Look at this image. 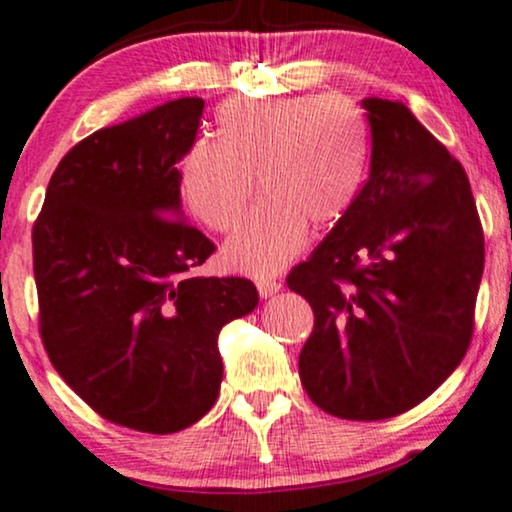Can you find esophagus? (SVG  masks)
I'll return each mask as SVG.
<instances>
[{
  "mask_svg": "<svg viewBox=\"0 0 512 512\" xmlns=\"http://www.w3.org/2000/svg\"><path fill=\"white\" fill-rule=\"evenodd\" d=\"M278 290H281V281H276V278H260V281H257V293H260L264 300L276 295Z\"/></svg>",
  "mask_w": 512,
  "mask_h": 512,
  "instance_id": "1",
  "label": "esophagus"
}]
</instances>
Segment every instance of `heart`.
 Returning a JSON list of instances; mask_svg holds the SVG:
<instances>
[{"label":"heart","mask_w":512,"mask_h":512,"mask_svg":"<svg viewBox=\"0 0 512 512\" xmlns=\"http://www.w3.org/2000/svg\"><path fill=\"white\" fill-rule=\"evenodd\" d=\"M368 165V125L342 94L234 99L217 111L215 144L196 141L179 163V191L217 234L234 229L252 193L260 205L224 245L226 267L281 271L304 248L309 224L328 226L357 200Z\"/></svg>","instance_id":"obj_1"}]
</instances>
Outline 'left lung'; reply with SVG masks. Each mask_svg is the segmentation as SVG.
I'll use <instances>...</instances> for the list:
<instances>
[{
    "mask_svg": "<svg viewBox=\"0 0 512 512\" xmlns=\"http://www.w3.org/2000/svg\"><path fill=\"white\" fill-rule=\"evenodd\" d=\"M371 174L286 283L314 309L300 352L309 399L345 420L399 416L456 371L472 340L484 234L468 174L401 101L364 99Z\"/></svg>",
    "mask_w": 512,
    "mask_h": 512,
    "instance_id": "left-lung-1",
    "label": "left lung"
}]
</instances>
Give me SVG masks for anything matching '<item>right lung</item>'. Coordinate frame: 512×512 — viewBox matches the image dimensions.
Listing matches in <instances>:
<instances>
[{"label": "right lung", "mask_w": 512, "mask_h": 512, "mask_svg": "<svg viewBox=\"0 0 512 512\" xmlns=\"http://www.w3.org/2000/svg\"><path fill=\"white\" fill-rule=\"evenodd\" d=\"M205 101H167L89 134L51 174L32 226L51 364L122 428L170 435L212 409L222 326L257 307L248 278L191 271L215 252L181 222L179 163Z\"/></svg>", "instance_id": "obj_1"}]
</instances>
